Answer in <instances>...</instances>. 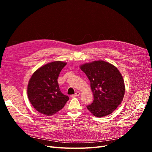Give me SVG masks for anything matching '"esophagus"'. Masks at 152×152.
<instances>
[{
  "mask_svg": "<svg viewBox=\"0 0 152 152\" xmlns=\"http://www.w3.org/2000/svg\"><path fill=\"white\" fill-rule=\"evenodd\" d=\"M80 94V93H79V92L77 91V92H76V93H75L74 95H72V97H76V96H79Z\"/></svg>",
  "mask_w": 152,
  "mask_h": 152,
  "instance_id": "1",
  "label": "esophagus"
}]
</instances>
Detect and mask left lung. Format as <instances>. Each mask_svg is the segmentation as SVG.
<instances>
[{
    "label": "left lung",
    "instance_id": "obj_1",
    "mask_svg": "<svg viewBox=\"0 0 152 152\" xmlns=\"http://www.w3.org/2000/svg\"><path fill=\"white\" fill-rule=\"evenodd\" d=\"M90 80L94 96L93 102L87 106L97 117L111 114L123 100L125 84L121 73L112 64L104 61H94L80 66Z\"/></svg>",
    "mask_w": 152,
    "mask_h": 152
}]
</instances>
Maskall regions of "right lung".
<instances>
[{
  "label": "right lung",
  "mask_w": 152,
  "mask_h": 152,
  "mask_svg": "<svg viewBox=\"0 0 152 152\" xmlns=\"http://www.w3.org/2000/svg\"><path fill=\"white\" fill-rule=\"evenodd\" d=\"M66 63L56 61L45 64L31 75L27 87L30 102L39 113L50 116L61 110L69 99L58 83L59 73Z\"/></svg>",
  "instance_id": "obj_1"
}]
</instances>
